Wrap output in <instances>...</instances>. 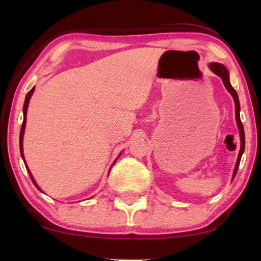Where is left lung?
<instances>
[{
  "instance_id": "1",
  "label": "left lung",
  "mask_w": 261,
  "mask_h": 261,
  "mask_svg": "<svg viewBox=\"0 0 261 261\" xmlns=\"http://www.w3.org/2000/svg\"><path fill=\"white\" fill-rule=\"evenodd\" d=\"M210 69L213 71L215 74H218V76L222 79V82L224 84V86L228 90L229 93L232 95L233 101H235V112H236V122H237V125H238V129H240V135H241V151L240 154H238V159H237V163H236V167H235V171H233V177L236 176V173L238 170V167H240V162H241V158H242V154L244 152V148H245V136H244V127H243V124L241 122V117H240V100H238V95H237V92L235 91V88L231 86L230 82H229V72L228 70L226 69V67L220 63H211L210 64Z\"/></svg>"
}]
</instances>
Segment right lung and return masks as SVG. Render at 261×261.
I'll use <instances>...</instances> for the list:
<instances>
[{
	"instance_id": "obj_1",
	"label": "right lung",
	"mask_w": 261,
	"mask_h": 261,
	"mask_svg": "<svg viewBox=\"0 0 261 261\" xmlns=\"http://www.w3.org/2000/svg\"><path fill=\"white\" fill-rule=\"evenodd\" d=\"M34 92V87L31 90L28 94H26V98H25V102H24V108H23V112H24V121H23V124H21V129H20V135H19V146H20V153H21V158L24 159V154H23V136H24V130H25V124H26V112H28V106H29V101L31 99V95H32V93ZM29 170V169H28ZM29 174L31 176V179H32V182L34 183L35 187H37L39 189V187L37 185V183H35V180L33 179L32 175H31V173L29 171ZM40 190V189H39Z\"/></svg>"
}]
</instances>
